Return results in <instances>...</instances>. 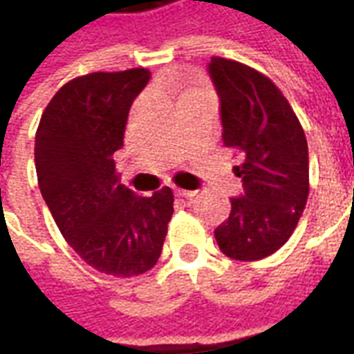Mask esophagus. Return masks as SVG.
Listing matches in <instances>:
<instances>
[{
    "instance_id": "esophagus-1",
    "label": "esophagus",
    "mask_w": 354,
    "mask_h": 354,
    "mask_svg": "<svg viewBox=\"0 0 354 354\" xmlns=\"http://www.w3.org/2000/svg\"><path fill=\"white\" fill-rule=\"evenodd\" d=\"M176 195H178V197H185V199H192V197H195V195H197V192H189V189H180V187H178Z\"/></svg>"
}]
</instances>
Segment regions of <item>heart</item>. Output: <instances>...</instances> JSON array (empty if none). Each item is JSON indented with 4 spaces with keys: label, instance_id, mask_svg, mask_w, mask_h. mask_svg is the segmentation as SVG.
Wrapping results in <instances>:
<instances>
[{
    "label": "heart",
    "instance_id": "obj_1",
    "mask_svg": "<svg viewBox=\"0 0 354 354\" xmlns=\"http://www.w3.org/2000/svg\"><path fill=\"white\" fill-rule=\"evenodd\" d=\"M189 94H193V93H187V94H185V96H189Z\"/></svg>",
    "mask_w": 354,
    "mask_h": 354
}]
</instances>
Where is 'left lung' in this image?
Wrapping results in <instances>:
<instances>
[{
	"label": "left lung",
	"instance_id": "left-lung-1",
	"mask_svg": "<svg viewBox=\"0 0 354 354\" xmlns=\"http://www.w3.org/2000/svg\"><path fill=\"white\" fill-rule=\"evenodd\" d=\"M220 96L223 146L243 162L245 193L214 230L225 256L256 261L277 252L296 230L309 195V151L299 119L267 75L230 58L208 66Z\"/></svg>",
	"mask_w": 354,
	"mask_h": 354
}]
</instances>
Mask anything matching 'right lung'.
Listing matches in <instances>:
<instances>
[{
    "label": "right lung",
    "mask_w": 354,
    "mask_h": 354,
    "mask_svg": "<svg viewBox=\"0 0 354 354\" xmlns=\"http://www.w3.org/2000/svg\"><path fill=\"white\" fill-rule=\"evenodd\" d=\"M149 77L146 68H132L68 81L35 132L37 184L66 243L96 271L123 279L157 263L174 212L170 187L140 197L119 184L113 161Z\"/></svg>",
    "instance_id": "obj_1"
}]
</instances>
